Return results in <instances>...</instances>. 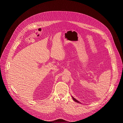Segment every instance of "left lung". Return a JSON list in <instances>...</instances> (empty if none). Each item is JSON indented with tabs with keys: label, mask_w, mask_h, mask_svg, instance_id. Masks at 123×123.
Listing matches in <instances>:
<instances>
[{
	"label": "left lung",
	"mask_w": 123,
	"mask_h": 123,
	"mask_svg": "<svg viewBox=\"0 0 123 123\" xmlns=\"http://www.w3.org/2000/svg\"><path fill=\"white\" fill-rule=\"evenodd\" d=\"M72 98H73V100H74L75 102H77V103H81L80 102H79V101H77L76 99H75L74 97H73V96H72Z\"/></svg>",
	"instance_id": "1"
}]
</instances>
